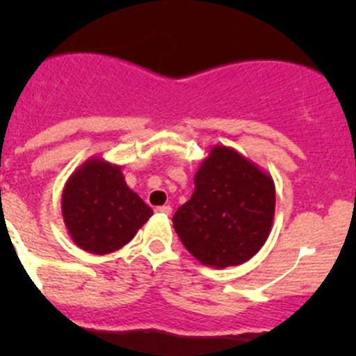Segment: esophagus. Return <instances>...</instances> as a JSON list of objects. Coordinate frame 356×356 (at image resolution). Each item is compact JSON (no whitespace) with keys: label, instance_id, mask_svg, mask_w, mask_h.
Here are the masks:
<instances>
[{"label":"esophagus","instance_id":"obj_1","mask_svg":"<svg viewBox=\"0 0 356 356\" xmlns=\"http://www.w3.org/2000/svg\"><path fill=\"white\" fill-rule=\"evenodd\" d=\"M156 211L161 215H170L172 207H168V204H161V207H156Z\"/></svg>","mask_w":356,"mask_h":356}]
</instances>
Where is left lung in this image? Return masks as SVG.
Instances as JSON below:
<instances>
[{"label": "left lung", "mask_w": 356, "mask_h": 356, "mask_svg": "<svg viewBox=\"0 0 356 356\" xmlns=\"http://www.w3.org/2000/svg\"><path fill=\"white\" fill-rule=\"evenodd\" d=\"M274 213L272 175L234 148L217 145L201 161L193 196L172 222L201 265L225 268L245 264L260 251Z\"/></svg>", "instance_id": "obj_1"}]
</instances>
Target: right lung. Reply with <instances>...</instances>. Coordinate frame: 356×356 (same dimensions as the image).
I'll list each match as a JSON object with an SVG mask.
<instances>
[{
	"instance_id": "1",
	"label": "right lung",
	"mask_w": 356,
	"mask_h": 356,
	"mask_svg": "<svg viewBox=\"0 0 356 356\" xmlns=\"http://www.w3.org/2000/svg\"><path fill=\"white\" fill-rule=\"evenodd\" d=\"M62 215L75 245L106 254L127 245L153 210L129 188L120 165L91 156L67 179Z\"/></svg>"
}]
</instances>
